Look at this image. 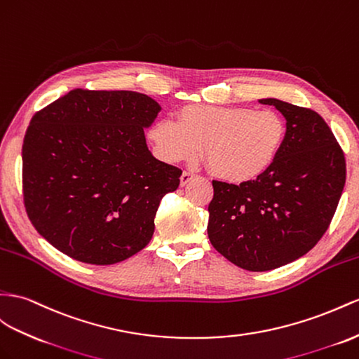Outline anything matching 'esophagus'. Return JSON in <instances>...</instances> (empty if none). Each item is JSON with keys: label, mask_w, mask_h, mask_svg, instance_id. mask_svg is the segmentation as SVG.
I'll return each instance as SVG.
<instances>
[{"label": "esophagus", "mask_w": 359, "mask_h": 359, "mask_svg": "<svg viewBox=\"0 0 359 359\" xmlns=\"http://www.w3.org/2000/svg\"><path fill=\"white\" fill-rule=\"evenodd\" d=\"M196 177V174L194 172H191V171H183L182 172V176H180V185L182 187H185V185H188V183Z\"/></svg>", "instance_id": "1"}]
</instances>
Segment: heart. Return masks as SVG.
I'll use <instances>...</instances> for the list:
<instances>
[{
	"label": "heart",
	"mask_w": 359,
	"mask_h": 359,
	"mask_svg": "<svg viewBox=\"0 0 359 359\" xmlns=\"http://www.w3.org/2000/svg\"><path fill=\"white\" fill-rule=\"evenodd\" d=\"M149 140L158 158L170 163L194 161L203 149L214 176L245 183L262 176L279 159L287 123L271 109L191 104L179 110L177 121L153 123Z\"/></svg>",
	"instance_id": "b5f03b06"
}]
</instances>
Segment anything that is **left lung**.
I'll use <instances>...</instances> for the list:
<instances>
[{"label":"left lung","mask_w":359,"mask_h":359,"mask_svg":"<svg viewBox=\"0 0 359 359\" xmlns=\"http://www.w3.org/2000/svg\"><path fill=\"white\" fill-rule=\"evenodd\" d=\"M287 119L279 159L258 179L212 180L208 235L224 258L249 271L299 259L327 231L346 183L344 151L316 110L259 100Z\"/></svg>","instance_id":"left-lung-1"}]
</instances>
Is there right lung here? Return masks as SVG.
<instances>
[{"label":"right lung","mask_w":359,"mask_h":359,"mask_svg":"<svg viewBox=\"0 0 359 359\" xmlns=\"http://www.w3.org/2000/svg\"><path fill=\"white\" fill-rule=\"evenodd\" d=\"M161 106L133 90L72 89L32 118L22 197L32 224L80 262L110 265L150 243L161 200L182 170L149 151Z\"/></svg>","instance_id":"add662e5"}]
</instances>
